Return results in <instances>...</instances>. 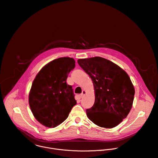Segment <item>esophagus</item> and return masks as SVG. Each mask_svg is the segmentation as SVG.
I'll return each mask as SVG.
<instances>
[{
  "label": "esophagus",
  "mask_w": 158,
  "mask_h": 158,
  "mask_svg": "<svg viewBox=\"0 0 158 158\" xmlns=\"http://www.w3.org/2000/svg\"><path fill=\"white\" fill-rule=\"evenodd\" d=\"M85 94H86V91L85 90H82V94L80 95V97H81V98H82V97H84V96L85 95Z\"/></svg>",
  "instance_id": "esophagus-1"
}]
</instances>
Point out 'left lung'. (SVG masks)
Returning a JSON list of instances; mask_svg holds the SVG:
<instances>
[{
  "label": "left lung",
  "mask_w": 158,
  "mask_h": 158,
  "mask_svg": "<svg viewBox=\"0 0 158 158\" xmlns=\"http://www.w3.org/2000/svg\"><path fill=\"white\" fill-rule=\"evenodd\" d=\"M77 63L92 80L95 103L86 110L89 119L95 124L113 128L129 113L135 89L132 81L121 68L100 56L79 59Z\"/></svg>",
  "instance_id": "left-lung-1"
}]
</instances>
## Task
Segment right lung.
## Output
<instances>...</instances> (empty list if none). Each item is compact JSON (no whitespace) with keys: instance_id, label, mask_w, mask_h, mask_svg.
<instances>
[{"instance_id":"obj_1","label":"right lung","mask_w":158,"mask_h":158,"mask_svg":"<svg viewBox=\"0 0 158 158\" xmlns=\"http://www.w3.org/2000/svg\"><path fill=\"white\" fill-rule=\"evenodd\" d=\"M75 61L69 57L55 59L36 75L29 94V104L35 118L43 126L55 127L68 117L76 105L72 86L66 84Z\"/></svg>"}]
</instances>
